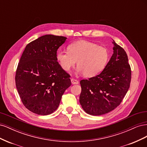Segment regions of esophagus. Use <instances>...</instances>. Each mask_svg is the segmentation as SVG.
Listing matches in <instances>:
<instances>
[{
	"label": "esophagus",
	"mask_w": 147,
	"mask_h": 147,
	"mask_svg": "<svg viewBox=\"0 0 147 147\" xmlns=\"http://www.w3.org/2000/svg\"><path fill=\"white\" fill-rule=\"evenodd\" d=\"M71 83H72V84H78L79 82L75 78H71Z\"/></svg>",
	"instance_id": "34e87169"
}]
</instances>
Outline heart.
I'll return each mask as SVG.
<instances>
[{
  "label": "heart",
  "instance_id": "heart-1",
  "mask_svg": "<svg viewBox=\"0 0 147 147\" xmlns=\"http://www.w3.org/2000/svg\"><path fill=\"white\" fill-rule=\"evenodd\" d=\"M68 51L59 50L56 59L61 67L69 71L77 65L78 73L86 77H92L101 72L109 59V51L106 48L86 40H79L70 43Z\"/></svg>",
  "mask_w": 147,
  "mask_h": 147
}]
</instances>
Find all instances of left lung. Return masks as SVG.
I'll return each mask as SVG.
<instances>
[{"mask_svg": "<svg viewBox=\"0 0 147 147\" xmlns=\"http://www.w3.org/2000/svg\"><path fill=\"white\" fill-rule=\"evenodd\" d=\"M113 53L102 72L80 83V103L88 114L107 113L120 104L130 86L131 70L124 49L115 43Z\"/></svg>", "mask_w": 147, "mask_h": 147, "instance_id": "left-lung-1", "label": "left lung"}]
</instances>
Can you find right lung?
<instances>
[{
    "label": "right lung",
    "mask_w": 147,
    "mask_h": 147,
    "mask_svg": "<svg viewBox=\"0 0 147 147\" xmlns=\"http://www.w3.org/2000/svg\"><path fill=\"white\" fill-rule=\"evenodd\" d=\"M67 38L45 35L26 45L18 65L15 82L22 102L40 115L53 113L71 85L70 75L57 61V49Z\"/></svg>",
    "instance_id": "add662e5"
}]
</instances>
